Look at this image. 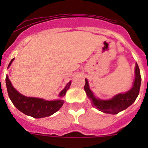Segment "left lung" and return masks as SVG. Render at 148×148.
<instances>
[{
    "mask_svg": "<svg viewBox=\"0 0 148 148\" xmlns=\"http://www.w3.org/2000/svg\"><path fill=\"white\" fill-rule=\"evenodd\" d=\"M135 75V80L133 82L131 90H129L126 93L118 94L110 100H100L95 98L92 91L89 88L88 82L87 79H85L84 90L88 98L91 101L92 105L96 109L108 114H117L131 105L135 101L139 93L142 79H141L140 70L137 64H136Z\"/></svg>",
    "mask_w": 148,
    "mask_h": 148,
    "instance_id": "8db88e82",
    "label": "left lung"
}]
</instances>
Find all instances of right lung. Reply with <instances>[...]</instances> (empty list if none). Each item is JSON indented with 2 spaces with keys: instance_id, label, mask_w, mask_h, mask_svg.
<instances>
[{
  "instance_id": "obj_1",
  "label": "right lung",
  "mask_w": 148,
  "mask_h": 148,
  "mask_svg": "<svg viewBox=\"0 0 148 148\" xmlns=\"http://www.w3.org/2000/svg\"><path fill=\"white\" fill-rule=\"evenodd\" d=\"M13 59L10 61V66ZM6 84L9 97L15 108L27 116H30L35 119L44 118L53 115L61 108L64 103V100L57 101H45L38 98L27 97L21 95L12 85L11 82L7 76L6 77ZM71 82L66 84L65 88L60 92L59 96L63 97L66 94V90L70 87Z\"/></svg>"
}]
</instances>
